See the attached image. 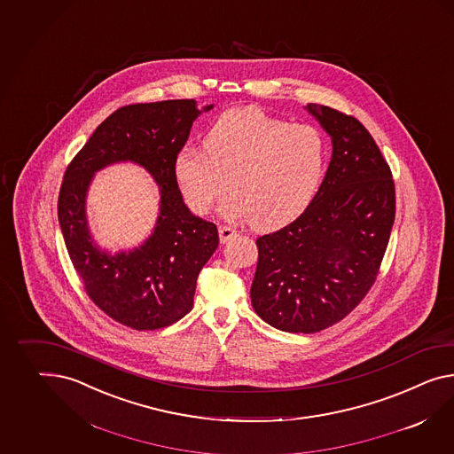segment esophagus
<instances>
[{"label": "esophagus", "mask_w": 454, "mask_h": 454, "mask_svg": "<svg viewBox=\"0 0 454 454\" xmlns=\"http://www.w3.org/2000/svg\"><path fill=\"white\" fill-rule=\"evenodd\" d=\"M235 235H237V231L232 229L231 225H221V227H219V239H221L222 244L232 240Z\"/></svg>", "instance_id": "obj_1"}]
</instances>
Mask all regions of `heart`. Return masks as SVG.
<instances>
[{"mask_svg": "<svg viewBox=\"0 0 454 454\" xmlns=\"http://www.w3.org/2000/svg\"><path fill=\"white\" fill-rule=\"evenodd\" d=\"M325 140L308 123H291L256 106L231 108L212 121L204 148L176 156L175 176L186 204L207 214L225 191L222 210L270 231L300 215L325 173Z\"/></svg>", "mask_w": 454, "mask_h": 454, "instance_id": "obj_1", "label": "heart"}]
</instances>
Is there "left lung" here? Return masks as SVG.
Masks as SVG:
<instances>
[{
  "label": "left lung",
  "mask_w": 454,
  "mask_h": 454,
  "mask_svg": "<svg viewBox=\"0 0 454 454\" xmlns=\"http://www.w3.org/2000/svg\"><path fill=\"white\" fill-rule=\"evenodd\" d=\"M309 114L333 138V158L311 204L296 221L256 239L252 304L286 333L336 325L372 288L395 221V183L372 135L325 105Z\"/></svg>",
  "instance_id": "8db88e82"
}]
</instances>
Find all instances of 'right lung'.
I'll return each mask as SVG.
<instances>
[{"label": "right lung", "mask_w": 454, "mask_h": 454, "mask_svg": "<svg viewBox=\"0 0 454 454\" xmlns=\"http://www.w3.org/2000/svg\"><path fill=\"white\" fill-rule=\"evenodd\" d=\"M199 114L194 100L118 108L74 156L60 184L59 223L83 290L108 317L137 331L171 325L192 309L199 271L219 245L215 223L191 214L175 176L176 156ZM118 160L146 167L162 204L155 232L140 249L108 256L88 233L84 194L94 171Z\"/></svg>", "instance_id": "obj_1"}]
</instances>
